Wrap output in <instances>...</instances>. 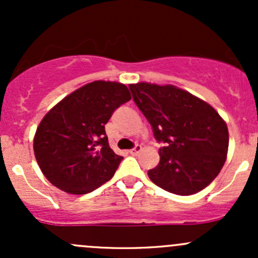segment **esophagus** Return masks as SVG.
Returning <instances> with one entry per match:
<instances>
[{
    "label": "esophagus",
    "instance_id": "esophagus-1",
    "mask_svg": "<svg viewBox=\"0 0 258 258\" xmlns=\"http://www.w3.org/2000/svg\"><path fill=\"white\" fill-rule=\"evenodd\" d=\"M141 151H142V146L136 145L134 148H132V150H130V153H131V155H137V153H140Z\"/></svg>",
    "mask_w": 258,
    "mask_h": 258
}]
</instances>
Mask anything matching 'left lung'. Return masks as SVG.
I'll return each instance as SVG.
<instances>
[{
	"label": "left lung",
	"instance_id": "1",
	"mask_svg": "<svg viewBox=\"0 0 258 258\" xmlns=\"http://www.w3.org/2000/svg\"><path fill=\"white\" fill-rule=\"evenodd\" d=\"M135 103L152 126L160 163L148 177L161 188L188 196L207 187L225 165L227 124L217 111L187 91L172 85H128Z\"/></svg>",
	"mask_w": 258,
	"mask_h": 258
}]
</instances>
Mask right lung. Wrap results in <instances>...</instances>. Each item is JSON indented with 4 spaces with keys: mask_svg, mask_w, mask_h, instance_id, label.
Listing matches in <instances>:
<instances>
[{
    "mask_svg": "<svg viewBox=\"0 0 258 258\" xmlns=\"http://www.w3.org/2000/svg\"><path fill=\"white\" fill-rule=\"evenodd\" d=\"M131 100L126 85L93 81L51 108L36 130L35 157L45 177L67 194L85 195L112 178L122 161L105 124Z\"/></svg>",
    "mask_w": 258,
    "mask_h": 258,
    "instance_id": "add662e5",
    "label": "right lung"
}]
</instances>
